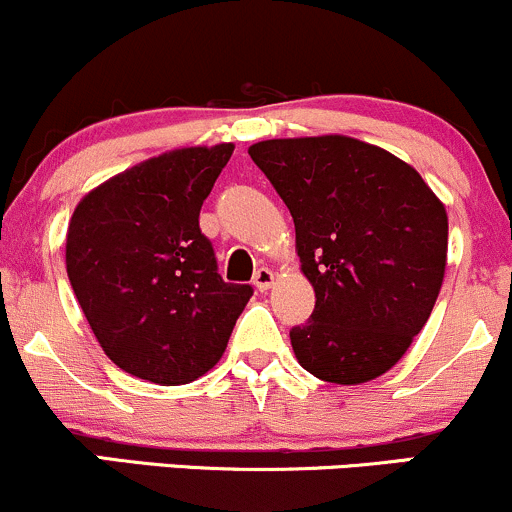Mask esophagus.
<instances>
[{
	"label": "esophagus",
	"instance_id": "1",
	"mask_svg": "<svg viewBox=\"0 0 512 512\" xmlns=\"http://www.w3.org/2000/svg\"><path fill=\"white\" fill-rule=\"evenodd\" d=\"M273 280H275V273L271 271V268H258V271L254 273V285H256V290H261V292H266L268 287L273 285Z\"/></svg>",
	"mask_w": 512,
	"mask_h": 512
}]
</instances>
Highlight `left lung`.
Masks as SVG:
<instances>
[{"instance_id": "obj_1", "label": "left lung", "mask_w": 512, "mask_h": 512, "mask_svg": "<svg viewBox=\"0 0 512 512\" xmlns=\"http://www.w3.org/2000/svg\"><path fill=\"white\" fill-rule=\"evenodd\" d=\"M249 154L290 210L317 295L312 317L290 331L297 363L333 384L384 375L438 300L445 205L413 166L353 137L266 140Z\"/></svg>"}]
</instances>
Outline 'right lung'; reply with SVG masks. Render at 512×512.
Listing matches in <instances>:
<instances>
[{
  "label": "right lung",
  "mask_w": 512,
  "mask_h": 512,
  "mask_svg": "<svg viewBox=\"0 0 512 512\" xmlns=\"http://www.w3.org/2000/svg\"><path fill=\"white\" fill-rule=\"evenodd\" d=\"M234 145L159 154L86 193L67 275L103 353L140 380L188 384L225 353L251 285L225 283L198 217Z\"/></svg>",
  "instance_id": "right-lung-1"
}]
</instances>
